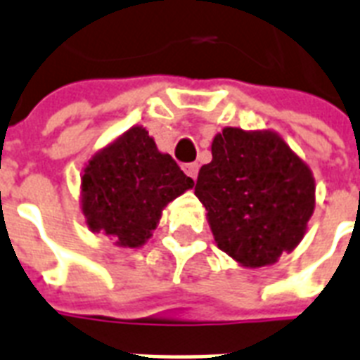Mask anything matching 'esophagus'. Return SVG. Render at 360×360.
Returning a JSON list of instances; mask_svg holds the SVG:
<instances>
[{
	"instance_id": "obj_1",
	"label": "esophagus",
	"mask_w": 360,
	"mask_h": 360,
	"mask_svg": "<svg viewBox=\"0 0 360 360\" xmlns=\"http://www.w3.org/2000/svg\"><path fill=\"white\" fill-rule=\"evenodd\" d=\"M183 170H185V174L188 175V177L195 179V177H198V172H200V166H198V162H188V165L183 166Z\"/></svg>"
}]
</instances>
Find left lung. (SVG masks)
Segmentation results:
<instances>
[{
    "mask_svg": "<svg viewBox=\"0 0 360 360\" xmlns=\"http://www.w3.org/2000/svg\"><path fill=\"white\" fill-rule=\"evenodd\" d=\"M194 192L218 248L250 268L294 250L314 210L309 166L270 131L226 127L216 134Z\"/></svg>",
    "mask_w": 360,
    "mask_h": 360,
    "instance_id": "left-lung-1",
    "label": "left lung"
}]
</instances>
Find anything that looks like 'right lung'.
Masks as SVG:
<instances>
[{
    "label": "right lung",
    "mask_w": 360,
    "mask_h": 360,
    "mask_svg": "<svg viewBox=\"0 0 360 360\" xmlns=\"http://www.w3.org/2000/svg\"><path fill=\"white\" fill-rule=\"evenodd\" d=\"M81 186L89 229L118 246L139 248L151 236L162 209L194 181L170 155L157 150L144 127H131L92 157Z\"/></svg>",
    "instance_id": "1"
}]
</instances>
